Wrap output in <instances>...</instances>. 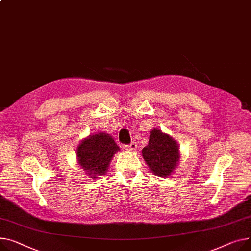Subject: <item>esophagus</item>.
<instances>
[{"label": "esophagus", "instance_id": "1", "mask_svg": "<svg viewBox=\"0 0 251 251\" xmlns=\"http://www.w3.org/2000/svg\"><path fill=\"white\" fill-rule=\"evenodd\" d=\"M124 148H125L126 150H128V151H134V150H136V149H137V144H136V142L132 141L130 144L125 145V146H124Z\"/></svg>", "mask_w": 251, "mask_h": 251}]
</instances>
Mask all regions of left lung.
Returning a JSON list of instances; mask_svg holds the SVG:
<instances>
[{
    "instance_id": "1",
    "label": "left lung",
    "mask_w": 251,
    "mask_h": 251,
    "mask_svg": "<svg viewBox=\"0 0 251 251\" xmlns=\"http://www.w3.org/2000/svg\"><path fill=\"white\" fill-rule=\"evenodd\" d=\"M148 168L159 177H168L176 169L179 160L178 144L169 134L154 128L150 131L148 144L142 149Z\"/></svg>"
}]
</instances>
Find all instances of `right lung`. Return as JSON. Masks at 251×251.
Masks as SVG:
<instances>
[{
    "label": "right lung",
    "instance_id": "add662e5",
    "mask_svg": "<svg viewBox=\"0 0 251 251\" xmlns=\"http://www.w3.org/2000/svg\"><path fill=\"white\" fill-rule=\"evenodd\" d=\"M118 151H120V147L108 133L100 132L90 135L76 148L79 168L85 170L91 178H98L107 173L114 154Z\"/></svg>",
    "mask_w": 251,
    "mask_h": 251
}]
</instances>
